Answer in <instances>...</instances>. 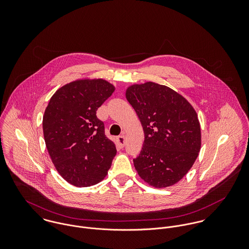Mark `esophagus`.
Segmentation results:
<instances>
[{
	"instance_id": "esophagus-1",
	"label": "esophagus",
	"mask_w": 249,
	"mask_h": 249,
	"mask_svg": "<svg viewBox=\"0 0 249 249\" xmlns=\"http://www.w3.org/2000/svg\"><path fill=\"white\" fill-rule=\"evenodd\" d=\"M118 142L121 146H124L125 143V136L124 135H121L118 137Z\"/></svg>"
}]
</instances>
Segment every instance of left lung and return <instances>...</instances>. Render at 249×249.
<instances>
[{"label":"left lung","mask_w":249,"mask_h":249,"mask_svg":"<svg viewBox=\"0 0 249 249\" xmlns=\"http://www.w3.org/2000/svg\"><path fill=\"white\" fill-rule=\"evenodd\" d=\"M126 100L142 124L144 141L134 167L155 188L178 183L194 165L201 146L196 110L178 92L154 82L133 84Z\"/></svg>","instance_id":"obj_1"}]
</instances>
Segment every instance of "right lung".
<instances>
[{
	"label": "right lung",
	"instance_id": "right-lung-1",
	"mask_svg": "<svg viewBox=\"0 0 249 249\" xmlns=\"http://www.w3.org/2000/svg\"><path fill=\"white\" fill-rule=\"evenodd\" d=\"M107 80L79 79L59 88L43 116L44 139L58 174L75 187L107 177L117 153L97 110L114 92Z\"/></svg>",
	"mask_w": 249,
	"mask_h": 249
}]
</instances>
